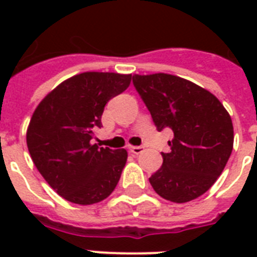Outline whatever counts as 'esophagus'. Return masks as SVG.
<instances>
[{
  "label": "esophagus",
  "instance_id": "esophagus-1",
  "mask_svg": "<svg viewBox=\"0 0 257 257\" xmlns=\"http://www.w3.org/2000/svg\"><path fill=\"white\" fill-rule=\"evenodd\" d=\"M143 151H144L143 147H129V152L133 153V155H140Z\"/></svg>",
  "mask_w": 257,
  "mask_h": 257
}]
</instances>
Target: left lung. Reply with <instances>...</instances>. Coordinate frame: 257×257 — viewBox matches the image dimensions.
Here are the masks:
<instances>
[{"mask_svg":"<svg viewBox=\"0 0 257 257\" xmlns=\"http://www.w3.org/2000/svg\"><path fill=\"white\" fill-rule=\"evenodd\" d=\"M133 85L160 132L172 129L171 151L149 183L163 199L187 203L215 184L233 148V125L207 89L167 73L133 74Z\"/></svg>","mask_w":257,"mask_h":257,"instance_id":"8db88e82","label":"left lung"}]
</instances>
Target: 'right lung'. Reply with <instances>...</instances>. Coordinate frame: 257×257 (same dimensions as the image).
I'll list each match as a JSON object with an SVG mask.
<instances>
[{
    "instance_id": "add662e5",
    "label": "right lung",
    "mask_w": 257,
    "mask_h": 257,
    "mask_svg": "<svg viewBox=\"0 0 257 257\" xmlns=\"http://www.w3.org/2000/svg\"><path fill=\"white\" fill-rule=\"evenodd\" d=\"M132 74L85 72L61 82L38 104L26 144L46 183L70 203L90 205L116 188L128 153L92 144L112 97L128 88Z\"/></svg>"
}]
</instances>
